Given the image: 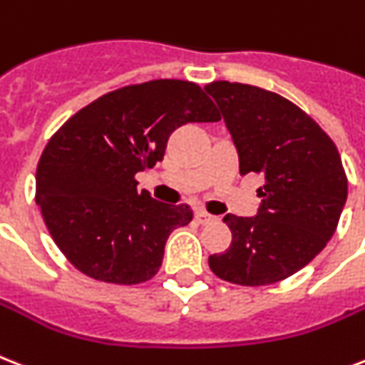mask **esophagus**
Returning a JSON list of instances; mask_svg holds the SVG:
<instances>
[{
    "instance_id": "1",
    "label": "esophagus",
    "mask_w": 365,
    "mask_h": 365,
    "mask_svg": "<svg viewBox=\"0 0 365 365\" xmlns=\"http://www.w3.org/2000/svg\"><path fill=\"white\" fill-rule=\"evenodd\" d=\"M195 217H197V221L200 225H208V223H212V221H215V215H210V213L204 212V210H198Z\"/></svg>"
}]
</instances>
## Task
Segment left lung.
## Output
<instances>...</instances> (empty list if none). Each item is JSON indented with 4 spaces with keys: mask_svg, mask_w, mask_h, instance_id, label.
<instances>
[{
    "mask_svg": "<svg viewBox=\"0 0 365 365\" xmlns=\"http://www.w3.org/2000/svg\"><path fill=\"white\" fill-rule=\"evenodd\" d=\"M223 114L238 152L240 174L264 176L255 217L227 213L232 232L208 264L221 279L272 285L296 274L327 247L346 200L336 144L313 118L274 91L217 80L204 86Z\"/></svg>",
    "mask_w": 365,
    "mask_h": 365,
    "instance_id": "1",
    "label": "left lung"
}]
</instances>
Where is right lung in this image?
Wrapping results in <instances>:
<instances>
[{"label": "right lung", "mask_w": 365, "mask_h": 365, "mask_svg": "<svg viewBox=\"0 0 365 365\" xmlns=\"http://www.w3.org/2000/svg\"><path fill=\"white\" fill-rule=\"evenodd\" d=\"M219 120L200 86L173 78L125 86L71 115L35 176V200L71 264L115 285L152 279L168 236L191 221L192 210L138 191L135 174L163 161L174 129Z\"/></svg>", "instance_id": "obj_1"}]
</instances>
